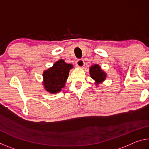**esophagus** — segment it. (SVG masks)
I'll list each match as a JSON object with an SVG mask.
<instances>
[{"label": "esophagus", "instance_id": "34e87169", "mask_svg": "<svg viewBox=\"0 0 149 149\" xmlns=\"http://www.w3.org/2000/svg\"><path fill=\"white\" fill-rule=\"evenodd\" d=\"M84 65H85V62L84 61V60L79 59V60H77L76 61V65L78 68H81L84 66Z\"/></svg>", "mask_w": 149, "mask_h": 149}]
</instances>
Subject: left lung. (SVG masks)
<instances>
[{
  "mask_svg": "<svg viewBox=\"0 0 149 149\" xmlns=\"http://www.w3.org/2000/svg\"><path fill=\"white\" fill-rule=\"evenodd\" d=\"M89 72L91 77L95 81V84L97 85L104 81L107 77V74L101 70L100 66L98 64H95L91 66Z\"/></svg>",
  "mask_w": 149,
  "mask_h": 149,
  "instance_id": "1",
  "label": "left lung"
}]
</instances>
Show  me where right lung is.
Listing matches in <instances>:
<instances>
[{"instance_id": "obj_1", "label": "right lung", "mask_w": 149, "mask_h": 149, "mask_svg": "<svg viewBox=\"0 0 149 149\" xmlns=\"http://www.w3.org/2000/svg\"><path fill=\"white\" fill-rule=\"evenodd\" d=\"M72 68V64H67L62 59L55 62L53 66L45 70L42 74L45 89L52 94L60 92L64 87L69 72Z\"/></svg>"}]
</instances>
